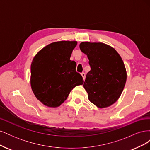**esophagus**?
<instances>
[{"mask_svg": "<svg viewBox=\"0 0 150 150\" xmlns=\"http://www.w3.org/2000/svg\"><path fill=\"white\" fill-rule=\"evenodd\" d=\"M81 76H82L83 79L84 80V79H85V78H86V74L84 73V72H82V73H81Z\"/></svg>", "mask_w": 150, "mask_h": 150, "instance_id": "obj_1", "label": "esophagus"}]
</instances>
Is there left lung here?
I'll return each instance as SVG.
<instances>
[{
  "mask_svg": "<svg viewBox=\"0 0 150 150\" xmlns=\"http://www.w3.org/2000/svg\"><path fill=\"white\" fill-rule=\"evenodd\" d=\"M79 47L91 66L83 84L89 100L99 108L110 106L119 99L126 84L123 61L116 50L106 44L82 42Z\"/></svg>",
  "mask_w": 150,
  "mask_h": 150,
  "instance_id": "8db88e82",
  "label": "left lung"
}]
</instances>
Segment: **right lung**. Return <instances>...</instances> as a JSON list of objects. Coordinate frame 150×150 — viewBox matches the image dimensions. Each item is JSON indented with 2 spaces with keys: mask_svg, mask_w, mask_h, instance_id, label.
I'll return each mask as SVG.
<instances>
[{
  "mask_svg": "<svg viewBox=\"0 0 150 150\" xmlns=\"http://www.w3.org/2000/svg\"><path fill=\"white\" fill-rule=\"evenodd\" d=\"M77 41L62 40L45 46L36 54L30 66V86L39 101L49 108L59 106L71 90L84 81L70 57Z\"/></svg>",
  "mask_w": 150,
  "mask_h": 150,
  "instance_id": "obj_1",
  "label": "right lung"
}]
</instances>
